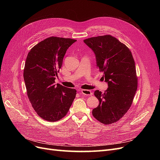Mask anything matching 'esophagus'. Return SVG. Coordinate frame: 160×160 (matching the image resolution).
I'll use <instances>...</instances> for the list:
<instances>
[{
	"label": "esophagus",
	"mask_w": 160,
	"mask_h": 160,
	"mask_svg": "<svg viewBox=\"0 0 160 160\" xmlns=\"http://www.w3.org/2000/svg\"><path fill=\"white\" fill-rule=\"evenodd\" d=\"M81 93L82 95H88V96H91V95H92V94H93L90 90H88V89H81Z\"/></svg>",
	"instance_id": "1"
}]
</instances>
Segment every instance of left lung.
Masks as SVG:
<instances>
[{
  "label": "left lung",
  "mask_w": 160,
  "mask_h": 160,
  "mask_svg": "<svg viewBox=\"0 0 160 160\" xmlns=\"http://www.w3.org/2000/svg\"><path fill=\"white\" fill-rule=\"evenodd\" d=\"M83 41L94 52L97 67L103 72L102 77L108 85L103 93L99 90L94 92L99 103L92 111V114L103 124L117 122L128 112L138 89L132 52L109 35L89 38Z\"/></svg>",
  "instance_id": "1"
}]
</instances>
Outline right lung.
<instances>
[{"label":"right lung","instance_id":"add662e5","mask_svg":"<svg viewBox=\"0 0 160 160\" xmlns=\"http://www.w3.org/2000/svg\"><path fill=\"white\" fill-rule=\"evenodd\" d=\"M72 38L51 37L38 42L28 53L24 80L28 99L37 115L48 122L61 119L68 112L77 91L55 83Z\"/></svg>","mask_w":160,"mask_h":160}]
</instances>
